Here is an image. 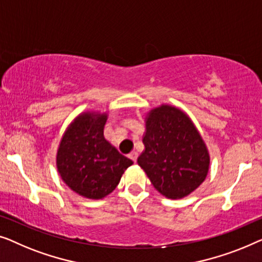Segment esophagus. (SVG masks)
<instances>
[{
    "mask_svg": "<svg viewBox=\"0 0 262 262\" xmlns=\"http://www.w3.org/2000/svg\"><path fill=\"white\" fill-rule=\"evenodd\" d=\"M129 159H132V160L135 163V161L138 160V153H136V152H132V153L129 154Z\"/></svg>",
    "mask_w": 262,
    "mask_h": 262,
    "instance_id": "obj_1",
    "label": "esophagus"
}]
</instances>
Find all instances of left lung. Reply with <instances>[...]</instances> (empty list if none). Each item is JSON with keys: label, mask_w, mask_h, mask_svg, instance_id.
<instances>
[{"label": "left lung", "mask_w": 262, "mask_h": 262, "mask_svg": "<svg viewBox=\"0 0 262 262\" xmlns=\"http://www.w3.org/2000/svg\"><path fill=\"white\" fill-rule=\"evenodd\" d=\"M145 150L138 164L165 197L178 200L204 182L210 158L192 121L182 110L160 105L146 117Z\"/></svg>", "instance_id": "1"}]
</instances>
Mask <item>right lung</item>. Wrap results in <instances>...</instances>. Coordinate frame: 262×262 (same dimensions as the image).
Returning a JSON list of instances; mask_svg holds the SVG:
<instances>
[{"instance_id": "obj_1", "label": "right lung", "mask_w": 262, "mask_h": 262, "mask_svg": "<svg viewBox=\"0 0 262 262\" xmlns=\"http://www.w3.org/2000/svg\"><path fill=\"white\" fill-rule=\"evenodd\" d=\"M106 114L84 113L62 135L57 168L70 189L90 200L113 192L133 161L104 139Z\"/></svg>"}]
</instances>
